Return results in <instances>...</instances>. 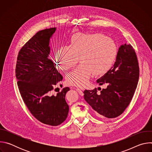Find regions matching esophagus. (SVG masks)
<instances>
[{
	"instance_id": "esophagus-1",
	"label": "esophagus",
	"mask_w": 152,
	"mask_h": 152,
	"mask_svg": "<svg viewBox=\"0 0 152 152\" xmlns=\"http://www.w3.org/2000/svg\"><path fill=\"white\" fill-rule=\"evenodd\" d=\"M76 91L79 93V94H80V95H82L83 94V90L82 89H81V88H76Z\"/></svg>"
}]
</instances>
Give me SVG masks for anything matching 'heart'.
Segmentation results:
<instances>
[{"label": "heart", "instance_id": "1", "mask_svg": "<svg viewBox=\"0 0 152 152\" xmlns=\"http://www.w3.org/2000/svg\"><path fill=\"white\" fill-rule=\"evenodd\" d=\"M117 47L114 41L101 34L77 33L70 45L59 48L55 54L58 67L62 70L73 68L79 61L82 64L66 77L70 85L84 86L93 73L103 75L109 70L116 59Z\"/></svg>", "mask_w": 152, "mask_h": 152}]
</instances>
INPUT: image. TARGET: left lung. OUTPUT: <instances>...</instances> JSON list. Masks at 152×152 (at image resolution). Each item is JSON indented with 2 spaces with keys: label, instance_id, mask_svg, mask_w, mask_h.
<instances>
[{
  "label": "left lung",
  "instance_id": "1",
  "mask_svg": "<svg viewBox=\"0 0 152 152\" xmlns=\"http://www.w3.org/2000/svg\"><path fill=\"white\" fill-rule=\"evenodd\" d=\"M137 57L131 45H121L113 67L97 80L99 85L105 84L106 88L99 93L97 89L85 90L84 99L100 117L115 118L120 115L131 102L139 79Z\"/></svg>",
  "mask_w": 152,
  "mask_h": 152
}]
</instances>
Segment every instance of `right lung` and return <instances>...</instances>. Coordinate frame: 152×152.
Masks as SVG:
<instances>
[{"label": "right lung", "mask_w": 152, "mask_h": 152, "mask_svg": "<svg viewBox=\"0 0 152 152\" xmlns=\"http://www.w3.org/2000/svg\"><path fill=\"white\" fill-rule=\"evenodd\" d=\"M56 29H44L34 35L20 49L15 69L19 91L28 110L38 121L50 126L63 123L69 111L65 96L70 88L65 87L56 95L52 93L63 78L49 58L50 39Z\"/></svg>", "instance_id": "add662e5"}]
</instances>
